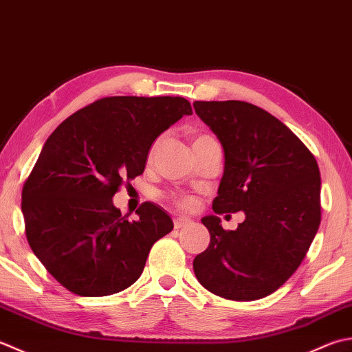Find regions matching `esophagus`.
Here are the masks:
<instances>
[{
    "label": "esophagus",
    "instance_id": "34e87169",
    "mask_svg": "<svg viewBox=\"0 0 352 352\" xmlns=\"http://www.w3.org/2000/svg\"><path fill=\"white\" fill-rule=\"evenodd\" d=\"M173 223H175V228H176V229H181V228H184V226H186V225H190L191 220L186 219V217H176V219L173 220Z\"/></svg>",
    "mask_w": 352,
    "mask_h": 352
}]
</instances>
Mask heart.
<instances>
[{
  "mask_svg": "<svg viewBox=\"0 0 352 352\" xmlns=\"http://www.w3.org/2000/svg\"><path fill=\"white\" fill-rule=\"evenodd\" d=\"M208 138H211V136L199 135L197 138L195 140V142L196 141H202V140H208ZM155 147H156V144H153V147L150 148V156L153 155ZM173 202H175V205H177L179 208H181V210H192V208L197 205V200L195 197H191V196H175L173 197Z\"/></svg>",
  "mask_w": 352,
  "mask_h": 352,
  "instance_id": "heart-1",
  "label": "heart"
}]
</instances>
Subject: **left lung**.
Listing matches in <instances>:
<instances>
[{
    "instance_id": "1",
    "label": "left lung",
    "mask_w": 352,
    "mask_h": 352,
    "mask_svg": "<svg viewBox=\"0 0 352 352\" xmlns=\"http://www.w3.org/2000/svg\"><path fill=\"white\" fill-rule=\"evenodd\" d=\"M192 106L225 152L212 210L246 214L235 231H225L217 216L202 219L211 241L192 261L197 281L225 299L269 296L295 274L319 229L318 162L261 107L239 100Z\"/></svg>"
}]
</instances>
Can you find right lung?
Masks as SVG:
<instances>
[{
	"mask_svg": "<svg viewBox=\"0 0 352 352\" xmlns=\"http://www.w3.org/2000/svg\"><path fill=\"white\" fill-rule=\"evenodd\" d=\"M191 113L182 97H104L48 136L21 208L28 245L65 289L107 296L141 276L150 249L173 221L152 202L129 221L112 197L142 175L157 136Z\"/></svg>",
	"mask_w": 352,
	"mask_h": 352,
	"instance_id": "1",
	"label": "right lung"
}]
</instances>
